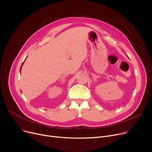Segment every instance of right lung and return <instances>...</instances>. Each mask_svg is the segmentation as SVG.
<instances>
[{
    "instance_id": "add662e5",
    "label": "right lung",
    "mask_w": 152,
    "mask_h": 152,
    "mask_svg": "<svg viewBox=\"0 0 152 152\" xmlns=\"http://www.w3.org/2000/svg\"><path fill=\"white\" fill-rule=\"evenodd\" d=\"M26 60V59H25ZM24 62H25V61H24ZM24 62L22 63V65H23V63H24ZM22 65H21V68H20V72H21V67H22Z\"/></svg>"
}]
</instances>
